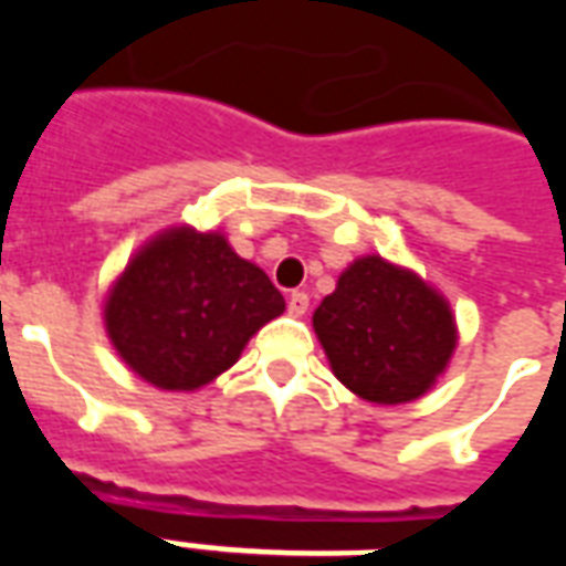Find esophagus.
<instances>
[{
  "label": "esophagus",
  "instance_id": "esophagus-1",
  "mask_svg": "<svg viewBox=\"0 0 566 566\" xmlns=\"http://www.w3.org/2000/svg\"><path fill=\"white\" fill-rule=\"evenodd\" d=\"M287 312L294 315V318H303L308 312V296L303 291H294V294L287 296Z\"/></svg>",
  "mask_w": 566,
  "mask_h": 566
}]
</instances>
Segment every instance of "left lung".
Here are the masks:
<instances>
[{"label":"left lung","instance_id":"1","mask_svg":"<svg viewBox=\"0 0 566 566\" xmlns=\"http://www.w3.org/2000/svg\"><path fill=\"white\" fill-rule=\"evenodd\" d=\"M331 369L376 406L412 403L449 369L458 321L449 300L416 270L381 254L352 260L312 315Z\"/></svg>","mask_w":566,"mask_h":566}]
</instances>
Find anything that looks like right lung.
I'll return each mask as SVG.
<instances>
[{"instance_id": "1", "label": "right lung", "mask_w": 566, "mask_h": 566, "mask_svg": "<svg viewBox=\"0 0 566 566\" xmlns=\"http://www.w3.org/2000/svg\"><path fill=\"white\" fill-rule=\"evenodd\" d=\"M284 296L221 230L166 227L108 284L103 321L117 357L160 391H199L279 318Z\"/></svg>"}]
</instances>
